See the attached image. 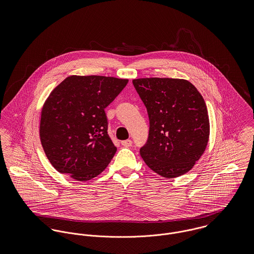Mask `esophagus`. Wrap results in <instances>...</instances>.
Masks as SVG:
<instances>
[{
    "instance_id": "1",
    "label": "esophagus",
    "mask_w": 254,
    "mask_h": 254,
    "mask_svg": "<svg viewBox=\"0 0 254 254\" xmlns=\"http://www.w3.org/2000/svg\"><path fill=\"white\" fill-rule=\"evenodd\" d=\"M121 145H123V146H126V147L131 146V145H132V141H131V140H125V141H122V142H121Z\"/></svg>"
}]
</instances>
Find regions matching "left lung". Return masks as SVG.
Wrapping results in <instances>:
<instances>
[{"mask_svg":"<svg viewBox=\"0 0 254 254\" xmlns=\"http://www.w3.org/2000/svg\"><path fill=\"white\" fill-rule=\"evenodd\" d=\"M133 85L149 118L148 139L140 149L145 164L168 179L186 174L209 140V117L202 96L185 79L139 78Z\"/></svg>","mask_w":254,"mask_h":254,"instance_id":"1","label":"left lung"}]
</instances>
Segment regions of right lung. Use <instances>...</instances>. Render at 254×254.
Here are the masks:
<instances>
[{
	"label": "right lung",
	"mask_w": 254,
	"mask_h": 254,
	"mask_svg": "<svg viewBox=\"0 0 254 254\" xmlns=\"http://www.w3.org/2000/svg\"><path fill=\"white\" fill-rule=\"evenodd\" d=\"M128 79L70 75L49 95L41 110L39 135L53 167L79 182L100 175L116 152L105 109Z\"/></svg>",
	"instance_id": "right-lung-1"
}]
</instances>
